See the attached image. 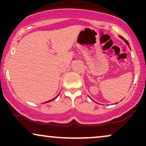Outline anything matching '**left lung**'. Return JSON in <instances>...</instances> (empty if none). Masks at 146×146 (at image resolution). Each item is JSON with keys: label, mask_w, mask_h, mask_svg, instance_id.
<instances>
[{"label": "left lung", "mask_w": 146, "mask_h": 146, "mask_svg": "<svg viewBox=\"0 0 146 146\" xmlns=\"http://www.w3.org/2000/svg\"><path fill=\"white\" fill-rule=\"evenodd\" d=\"M119 37H120V38H121V39H122V40H123V41H124V42H125V43H126V44H128V46H129V43H128V41H127V40H125L124 38H123V37H122V36H119Z\"/></svg>", "instance_id": "left-lung-1"}]
</instances>
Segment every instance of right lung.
Here are the masks:
<instances>
[{"mask_svg": "<svg viewBox=\"0 0 146 146\" xmlns=\"http://www.w3.org/2000/svg\"><path fill=\"white\" fill-rule=\"evenodd\" d=\"M58 96H57L56 97V98H54V99H53V100H49V101H48V102H51V101H53V100H56V99L57 98H58Z\"/></svg>", "mask_w": 146, "mask_h": 146, "instance_id": "right-lung-1", "label": "right lung"}]
</instances>
